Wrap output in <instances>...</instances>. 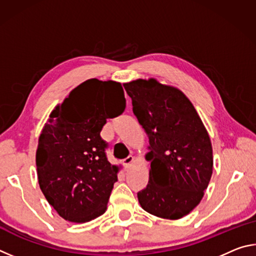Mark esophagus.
<instances>
[{"mask_svg": "<svg viewBox=\"0 0 256 256\" xmlns=\"http://www.w3.org/2000/svg\"><path fill=\"white\" fill-rule=\"evenodd\" d=\"M133 162H134V157H132V156H128V158H125L124 160H123V164L126 168H128L130 166H131V164H133Z\"/></svg>", "mask_w": 256, "mask_h": 256, "instance_id": "esophagus-1", "label": "esophagus"}]
</instances>
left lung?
I'll use <instances>...</instances> for the list:
<instances>
[{
	"instance_id": "left-lung-1",
	"label": "left lung",
	"mask_w": 256,
	"mask_h": 256,
	"mask_svg": "<svg viewBox=\"0 0 256 256\" xmlns=\"http://www.w3.org/2000/svg\"><path fill=\"white\" fill-rule=\"evenodd\" d=\"M133 112L149 138L146 188L138 193L149 214L176 220L201 202L212 175L210 136L190 99L154 78L124 84Z\"/></svg>"
}]
</instances>
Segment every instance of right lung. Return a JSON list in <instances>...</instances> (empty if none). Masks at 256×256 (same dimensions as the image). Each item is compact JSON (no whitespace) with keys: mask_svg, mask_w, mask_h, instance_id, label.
<instances>
[{"mask_svg":"<svg viewBox=\"0 0 256 256\" xmlns=\"http://www.w3.org/2000/svg\"><path fill=\"white\" fill-rule=\"evenodd\" d=\"M120 82L89 79L50 114L36 152L38 183L63 219L84 224L105 214L118 166L107 160L100 131L125 110Z\"/></svg>","mask_w":256,"mask_h":256,"instance_id":"add662e5","label":"right lung"}]
</instances>
